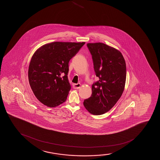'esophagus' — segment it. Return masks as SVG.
I'll return each mask as SVG.
<instances>
[{
    "label": "esophagus",
    "mask_w": 160,
    "mask_h": 160,
    "mask_svg": "<svg viewBox=\"0 0 160 160\" xmlns=\"http://www.w3.org/2000/svg\"><path fill=\"white\" fill-rule=\"evenodd\" d=\"M81 87V84H79V83H78V84H74L73 85V88L74 89H78L79 88Z\"/></svg>",
    "instance_id": "34e87169"
}]
</instances>
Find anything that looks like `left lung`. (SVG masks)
<instances>
[{
	"label": "left lung",
	"mask_w": 160,
	"mask_h": 160,
	"mask_svg": "<svg viewBox=\"0 0 160 160\" xmlns=\"http://www.w3.org/2000/svg\"><path fill=\"white\" fill-rule=\"evenodd\" d=\"M99 80L92 85V95L83 102L91 114L99 115L112 108L125 87L127 68L120 52L101 42L87 44Z\"/></svg>",
	"instance_id": "left-lung-1"
}]
</instances>
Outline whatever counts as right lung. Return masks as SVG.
I'll return each instance as SVG.
<instances>
[{
    "label": "right lung",
    "instance_id": "1",
    "mask_svg": "<svg viewBox=\"0 0 160 160\" xmlns=\"http://www.w3.org/2000/svg\"><path fill=\"white\" fill-rule=\"evenodd\" d=\"M85 42H51L37 50L28 70L30 85L37 99L50 107L66 101L71 85L68 73L69 62Z\"/></svg>",
    "mask_w": 160,
    "mask_h": 160
}]
</instances>
